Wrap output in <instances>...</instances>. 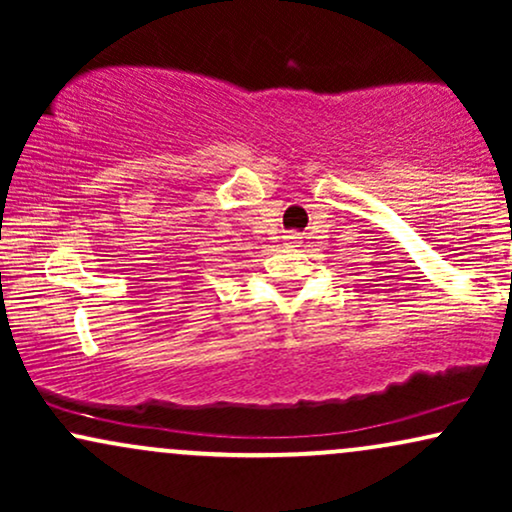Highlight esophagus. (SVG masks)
Listing matches in <instances>:
<instances>
[{
	"mask_svg": "<svg viewBox=\"0 0 512 512\" xmlns=\"http://www.w3.org/2000/svg\"><path fill=\"white\" fill-rule=\"evenodd\" d=\"M298 243H301V236H298V233H289V236H286V245H291V248H298Z\"/></svg>",
	"mask_w": 512,
	"mask_h": 512,
	"instance_id": "esophagus-1",
	"label": "esophagus"
}]
</instances>
